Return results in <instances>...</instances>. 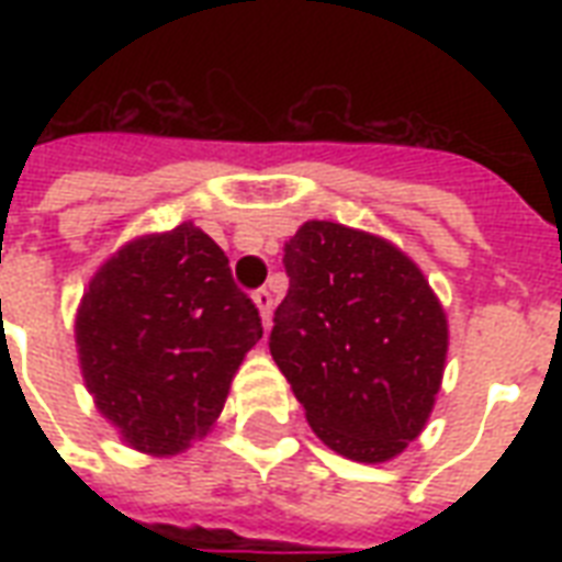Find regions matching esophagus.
<instances>
[{"mask_svg":"<svg viewBox=\"0 0 562 562\" xmlns=\"http://www.w3.org/2000/svg\"><path fill=\"white\" fill-rule=\"evenodd\" d=\"M254 303L259 308V317H262L265 326H271V315H273V294L268 289H259L254 294Z\"/></svg>","mask_w":562,"mask_h":562,"instance_id":"obj_1","label":"esophagus"}]
</instances>
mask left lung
I'll return each instance as SVG.
<instances>
[{
  "label": "left lung",
  "mask_w": 562,
  "mask_h": 562,
  "mask_svg": "<svg viewBox=\"0 0 562 562\" xmlns=\"http://www.w3.org/2000/svg\"><path fill=\"white\" fill-rule=\"evenodd\" d=\"M271 356L333 452L384 463L426 428L449 321L417 262L364 229L306 221L285 245Z\"/></svg>",
  "instance_id": "left-lung-1"
}]
</instances>
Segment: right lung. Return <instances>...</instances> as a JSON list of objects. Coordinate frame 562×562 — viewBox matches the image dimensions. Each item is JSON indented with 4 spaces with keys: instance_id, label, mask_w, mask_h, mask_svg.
<instances>
[{
    "instance_id": "right-lung-1",
    "label": "right lung",
    "mask_w": 562,
    "mask_h": 562,
    "mask_svg": "<svg viewBox=\"0 0 562 562\" xmlns=\"http://www.w3.org/2000/svg\"><path fill=\"white\" fill-rule=\"evenodd\" d=\"M262 321L224 250L192 221L131 238L92 273L75 347L95 408L131 449L169 458L201 440Z\"/></svg>"
}]
</instances>
